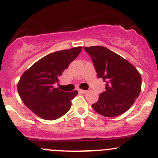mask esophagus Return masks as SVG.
<instances>
[{
  "label": "esophagus",
  "mask_w": 158,
  "mask_h": 158,
  "mask_svg": "<svg viewBox=\"0 0 158 158\" xmlns=\"http://www.w3.org/2000/svg\"><path fill=\"white\" fill-rule=\"evenodd\" d=\"M79 93H83V94H85V93H86L88 91H87V90H84V89H79Z\"/></svg>",
  "instance_id": "34e87169"
}]
</instances>
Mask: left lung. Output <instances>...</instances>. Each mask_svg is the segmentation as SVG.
Instances as JSON below:
<instances>
[{"label": "left lung", "mask_w": 158, "mask_h": 158, "mask_svg": "<svg viewBox=\"0 0 158 158\" xmlns=\"http://www.w3.org/2000/svg\"><path fill=\"white\" fill-rule=\"evenodd\" d=\"M84 50L91 58L98 78L106 82L105 92L92 107L106 117L123 114L140 94V74L128 61L105 47H84Z\"/></svg>", "instance_id": "8db88e82"}]
</instances>
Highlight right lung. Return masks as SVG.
I'll use <instances>...</instances> for the list:
<instances>
[{
    "instance_id": "add662e5",
    "label": "right lung",
    "mask_w": 158,
    "mask_h": 158,
    "mask_svg": "<svg viewBox=\"0 0 158 158\" xmlns=\"http://www.w3.org/2000/svg\"><path fill=\"white\" fill-rule=\"evenodd\" d=\"M82 47L47 55L21 76L18 84L20 97L27 108L44 120H57L71 108V99L77 90L65 92L55 88L59 77L76 59Z\"/></svg>"
}]
</instances>
